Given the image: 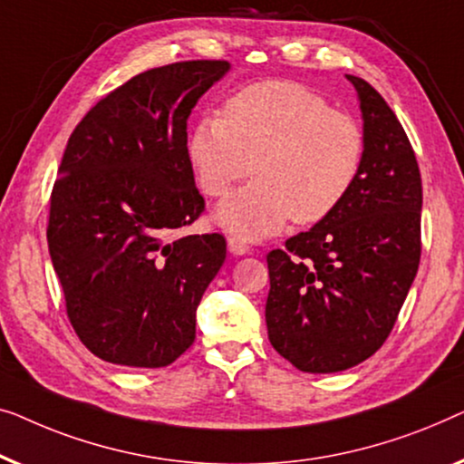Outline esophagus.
<instances>
[{
    "label": "esophagus",
    "mask_w": 464,
    "mask_h": 464,
    "mask_svg": "<svg viewBox=\"0 0 464 464\" xmlns=\"http://www.w3.org/2000/svg\"><path fill=\"white\" fill-rule=\"evenodd\" d=\"M227 244H229V250L233 254H247V252H250V246H247L246 239L239 237V235H229Z\"/></svg>",
    "instance_id": "esophagus-1"
}]
</instances>
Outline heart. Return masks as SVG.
<instances>
[{
    "label": "heart",
    "mask_w": 464,
    "mask_h": 464,
    "mask_svg": "<svg viewBox=\"0 0 464 464\" xmlns=\"http://www.w3.org/2000/svg\"><path fill=\"white\" fill-rule=\"evenodd\" d=\"M365 151L353 115L296 82H256L204 115L188 134V160L208 198L220 199L252 172L256 180L218 208L239 237H265L292 218L313 225L347 199Z\"/></svg>",
    "instance_id": "b5f03b06"
}]
</instances>
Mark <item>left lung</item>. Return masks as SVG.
<instances>
[{
    "label": "left lung",
    "mask_w": 464,
    "mask_h": 464,
    "mask_svg": "<svg viewBox=\"0 0 464 464\" xmlns=\"http://www.w3.org/2000/svg\"><path fill=\"white\" fill-rule=\"evenodd\" d=\"M365 151L347 199L266 254V330L279 355L311 374L374 355L393 330L420 263L422 182L400 120L362 77Z\"/></svg>",
    "instance_id": "left-lung-1"
}]
</instances>
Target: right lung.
Returning a JSON list of instances; mask_svg holds the SVG:
<instances>
[{
	"instance_id": "add662e5",
	"label": "right lung",
	"mask_w": 464,
	"mask_h": 464,
	"mask_svg": "<svg viewBox=\"0 0 464 464\" xmlns=\"http://www.w3.org/2000/svg\"><path fill=\"white\" fill-rule=\"evenodd\" d=\"M227 61H182L121 83L77 123L50 195L48 247L67 317L96 357L164 368L195 341V309L227 256L206 210L187 120Z\"/></svg>"
}]
</instances>
